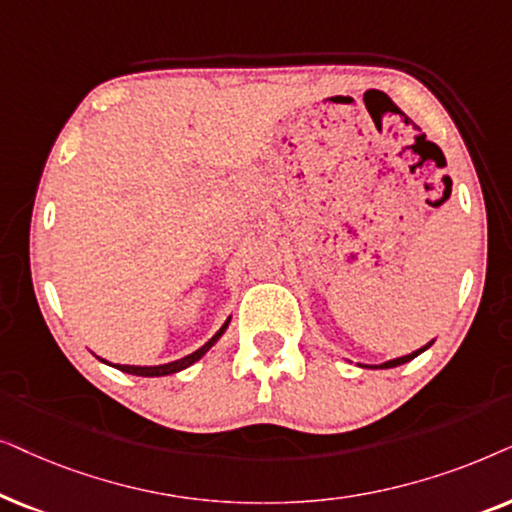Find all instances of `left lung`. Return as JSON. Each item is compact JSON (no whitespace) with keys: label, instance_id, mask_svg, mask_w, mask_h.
<instances>
[{"label":"left lung","instance_id":"8db88e82","mask_svg":"<svg viewBox=\"0 0 512 512\" xmlns=\"http://www.w3.org/2000/svg\"><path fill=\"white\" fill-rule=\"evenodd\" d=\"M452 194V192H449ZM433 342H428L426 346H421V349H417L414 353H407V356H403V358H393V360H386V363H381V365H363V367H372V370H388V367H398V365H405V363H410L412 358H417L419 353H424L428 346H431Z\"/></svg>","mask_w":512,"mask_h":512}]
</instances>
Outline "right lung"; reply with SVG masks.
Here are the masks:
<instances>
[{
    "mask_svg": "<svg viewBox=\"0 0 512 512\" xmlns=\"http://www.w3.org/2000/svg\"><path fill=\"white\" fill-rule=\"evenodd\" d=\"M229 320H231V318L224 320V325L220 327V330L215 332L213 337L208 339L206 344L201 346V349H196L194 353H189V356L180 358V360H173V363H166V365H112V363H107V360H102V358H100V360H102V363L117 367V370H121V372L135 374V377H166V374H175V372L185 370V367L194 365L196 360H201L203 356H206V353L210 351V346H213V344L217 342V339H220V337L224 335V330H227V327H229Z\"/></svg>",
    "mask_w": 512,
    "mask_h": 512,
    "instance_id": "obj_1",
    "label": "right lung"
}]
</instances>
